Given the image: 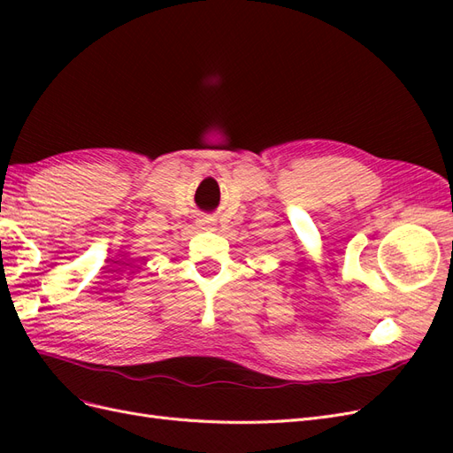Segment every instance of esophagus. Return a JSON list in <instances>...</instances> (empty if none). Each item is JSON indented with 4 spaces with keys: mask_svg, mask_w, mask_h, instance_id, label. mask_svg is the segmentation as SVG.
Returning <instances> with one entry per match:
<instances>
[{
    "mask_svg": "<svg viewBox=\"0 0 453 453\" xmlns=\"http://www.w3.org/2000/svg\"><path fill=\"white\" fill-rule=\"evenodd\" d=\"M198 225L202 226V228H213L215 226V221L211 217H202L200 221H198Z\"/></svg>",
    "mask_w": 453,
    "mask_h": 453,
    "instance_id": "1",
    "label": "esophagus"
}]
</instances>
